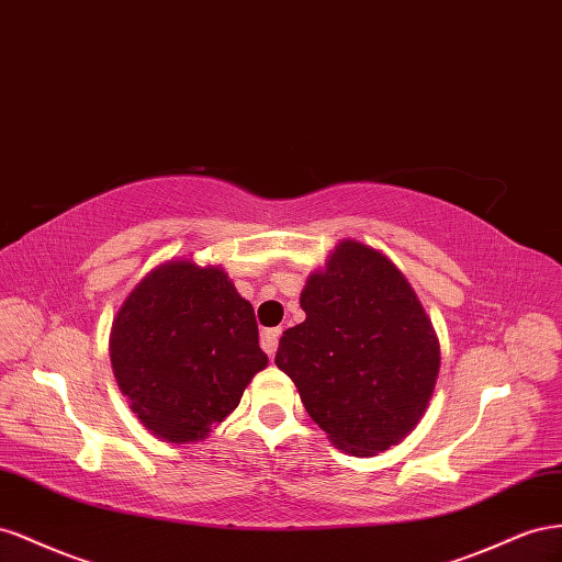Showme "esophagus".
Here are the masks:
<instances>
[{"label": "esophagus", "instance_id": "1", "mask_svg": "<svg viewBox=\"0 0 562 562\" xmlns=\"http://www.w3.org/2000/svg\"><path fill=\"white\" fill-rule=\"evenodd\" d=\"M278 339H280V329H263L261 331V348H263V352H268L270 358L276 356Z\"/></svg>", "mask_w": 562, "mask_h": 562}]
</instances>
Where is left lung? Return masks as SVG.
Returning a JSON list of instances; mask_svg holds the SVG:
<instances>
[{
    "label": "left lung",
    "mask_w": 562,
    "mask_h": 562,
    "mask_svg": "<svg viewBox=\"0 0 562 562\" xmlns=\"http://www.w3.org/2000/svg\"><path fill=\"white\" fill-rule=\"evenodd\" d=\"M306 319L286 329L276 364L303 407L352 457H372L419 424L440 346L412 286L386 256L352 239L301 292Z\"/></svg>",
    "instance_id": "8db88e82"
}]
</instances>
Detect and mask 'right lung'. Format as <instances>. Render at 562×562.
<instances>
[{
	"label": "right lung",
	"instance_id": "obj_1",
	"mask_svg": "<svg viewBox=\"0 0 562 562\" xmlns=\"http://www.w3.org/2000/svg\"><path fill=\"white\" fill-rule=\"evenodd\" d=\"M120 391L167 442L204 438L268 364L251 303L218 268L169 261L124 301L110 334Z\"/></svg>",
	"mask_w": 562,
	"mask_h": 562
}]
</instances>
